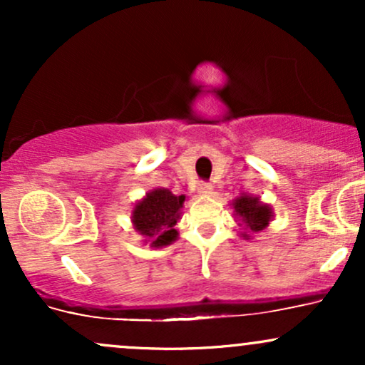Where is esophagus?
Returning a JSON list of instances; mask_svg holds the SVG:
<instances>
[{"instance_id": "34e87169", "label": "esophagus", "mask_w": 365, "mask_h": 365, "mask_svg": "<svg viewBox=\"0 0 365 365\" xmlns=\"http://www.w3.org/2000/svg\"><path fill=\"white\" fill-rule=\"evenodd\" d=\"M197 192H199V194H202V195H209L212 192V185H211V183H207V182L199 183V187H197Z\"/></svg>"}]
</instances>
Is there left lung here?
<instances>
[{"instance_id":"obj_1","label":"left lung","mask_w":365,"mask_h":365,"mask_svg":"<svg viewBox=\"0 0 365 365\" xmlns=\"http://www.w3.org/2000/svg\"><path fill=\"white\" fill-rule=\"evenodd\" d=\"M233 212H235L237 221H240V226H244V232L240 233L245 240H250V235L262 232L269 225L273 217V209L267 204L261 202L259 197L242 194L233 200Z\"/></svg>"}]
</instances>
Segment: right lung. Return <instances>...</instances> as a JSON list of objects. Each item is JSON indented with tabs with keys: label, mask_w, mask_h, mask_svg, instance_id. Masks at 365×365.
Masks as SVG:
<instances>
[{
	"label": "right lung",
	"mask_w": 365,
	"mask_h": 365,
	"mask_svg": "<svg viewBox=\"0 0 365 365\" xmlns=\"http://www.w3.org/2000/svg\"><path fill=\"white\" fill-rule=\"evenodd\" d=\"M185 202V195L171 194L168 188H154L132 211L133 228L145 238L150 247H166L177 240L178 232L175 225L182 216L180 209Z\"/></svg>",
	"instance_id": "add662e5"
}]
</instances>
